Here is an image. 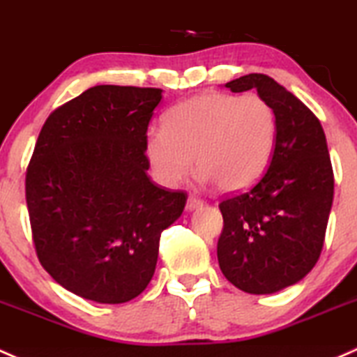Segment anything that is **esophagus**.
Listing matches in <instances>:
<instances>
[{
	"mask_svg": "<svg viewBox=\"0 0 357 357\" xmlns=\"http://www.w3.org/2000/svg\"><path fill=\"white\" fill-rule=\"evenodd\" d=\"M202 205H204V200H202V198L195 197V195H190L188 202H186V210H195L202 207Z\"/></svg>",
	"mask_w": 357,
	"mask_h": 357,
	"instance_id": "34e87169",
	"label": "esophagus"
}]
</instances>
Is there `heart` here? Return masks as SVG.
<instances>
[{"instance_id": "b5f03b06", "label": "heart", "mask_w": 357, "mask_h": 357, "mask_svg": "<svg viewBox=\"0 0 357 357\" xmlns=\"http://www.w3.org/2000/svg\"><path fill=\"white\" fill-rule=\"evenodd\" d=\"M277 142V116L258 93L208 92L176 104L162 126L145 137V153L164 185H178L191 171L222 191L253 185L268 167Z\"/></svg>"}]
</instances>
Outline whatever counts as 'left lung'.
<instances>
[{
    "mask_svg": "<svg viewBox=\"0 0 357 357\" xmlns=\"http://www.w3.org/2000/svg\"><path fill=\"white\" fill-rule=\"evenodd\" d=\"M226 87L255 89L272 104L277 142L264 176L219 204L224 227L217 258L232 286L272 294L299 282L324 250L333 200L327 138L317 116L267 75H245Z\"/></svg>",
    "mask_w": 357,
    "mask_h": 357,
    "instance_id": "obj_1",
    "label": "left lung"
}]
</instances>
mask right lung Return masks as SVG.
Instances as JSON below:
<instances>
[{
	"instance_id": "add662e5",
	"label": "right lung",
	"mask_w": 357,
	"mask_h": 357,
	"mask_svg": "<svg viewBox=\"0 0 357 357\" xmlns=\"http://www.w3.org/2000/svg\"><path fill=\"white\" fill-rule=\"evenodd\" d=\"M162 90L96 85L50 114L25 172L44 270L80 298L131 301L155 272L160 232L185 191L150 181L145 137Z\"/></svg>"
}]
</instances>
